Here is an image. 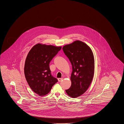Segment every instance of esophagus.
<instances>
[{
    "label": "esophagus",
    "mask_w": 124,
    "mask_h": 124,
    "mask_svg": "<svg viewBox=\"0 0 124 124\" xmlns=\"http://www.w3.org/2000/svg\"><path fill=\"white\" fill-rule=\"evenodd\" d=\"M63 78H59L58 79V81H59V82H60V81H61L62 80H63Z\"/></svg>",
    "instance_id": "1"
}]
</instances>
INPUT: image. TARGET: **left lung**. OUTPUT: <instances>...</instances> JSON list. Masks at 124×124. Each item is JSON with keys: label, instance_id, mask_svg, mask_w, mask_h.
<instances>
[{"label": "left lung", "instance_id": "left-lung-1", "mask_svg": "<svg viewBox=\"0 0 124 124\" xmlns=\"http://www.w3.org/2000/svg\"><path fill=\"white\" fill-rule=\"evenodd\" d=\"M63 50L72 65L70 88L65 90L73 98L84 94L92 81L94 72V58L92 50L85 43L76 40L65 45Z\"/></svg>", "mask_w": 124, "mask_h": 124}]
</instances>
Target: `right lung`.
I'll return each instance as SVG.
<instances>
[{
  "mask_svg": "<svg viewBox=\"0 0 124 124\" xmlns=\"http://www.w3.org/2000/svg\"><path fill=\"white\" fill-rule=\"evenodd\" d=\"M61 46L37 44L31 48L25 61L24 73L31 89L43 96L48 94L58 81L51 73L49 64Z\"/></svg>",
  "mask_w": 124,
  "mask_h": 124,
  "instance_id": "obj_1",
  "label": "right lung"
}]
</instances>
